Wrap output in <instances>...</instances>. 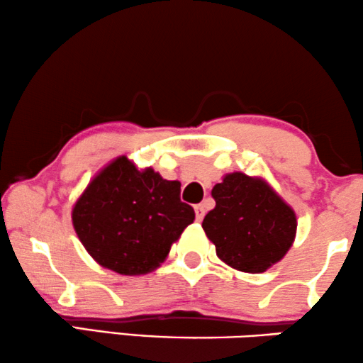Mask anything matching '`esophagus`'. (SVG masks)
<instances>
[{
	"label": "esophagus",
	"mask_w": 363,
	"mask_h": 363,
	"mask_svg": "<svg viewBox=\"0 0 363 363\" xmlns=\"http://www.w3.org/2000/svg\"><path fill=\"white\" fill-rule=\"evenodd\" d=\"M194 214H196V220H203V218H204L203 204H196V206H194Z\"/></svg>",
	"instance_id": "obj_1"
}]
</instances>
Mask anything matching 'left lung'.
Instances as JSON below:
<instances>
[{
  "instance_id": "obj_1",
  "label": "left lung",
  "mask_w": 363,
  "mask_h": 363,
  "mask_svg": "<svg viewBox=\"0 0 363 363\" xmlns=\"http://www.w3.org/2000/svg\"><path fill=\"white\" fill-rule=\"evenodd\" d=\"M211 194L216 206L204 216L203 229L225 265L262 273L286 255L296 238V214L269 182L233 172Z\"/></svg>"
}]
</instances>
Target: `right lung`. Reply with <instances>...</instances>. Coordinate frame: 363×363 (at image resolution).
I'll return each instance as SVG.
<instances>
[{
    "label": "right lung",
    "mask_w": 363,
    "mask_h": 363,
    "mask_svg": "<svg viewBox=\"0 0 363 363\" xmlns=\"http://www.w3.org/2000/svg\"><path fill=\"white\" fill-rule=\"evenodd\" d=\"M180 186L119 155L73 204V229L96 264L119 275H145L159 269L194 220L193 208L182 203Z\"/></svg>",
    "instance_id": "add662e5"
}]
</instances>
